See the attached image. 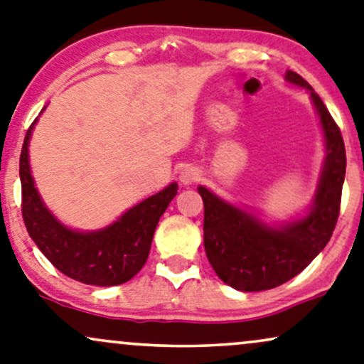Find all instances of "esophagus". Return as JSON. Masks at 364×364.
Instances as JSON below:
<instances>
[{"mask_svg":"<svg viewBox=\"0 0 364 364\" xmlns=\"http://www.w3.org/2000/svg\"><path fill=\"white\" fill-rule=\"evenodd\" d=\"M200 178V172L199 168L192 167V165H187V167H183L181 173H178V181L183 186H192L193 182H197Z\"/></svg>","mask_w":364,"mask_h":364,"instance_id":"1","label":"esophagus"}]
</instances>
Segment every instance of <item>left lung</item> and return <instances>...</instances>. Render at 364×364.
Listing matches in <instances>:
<instances>
[{"mask_svg": "<svg viewBox=\"0 0 364 364\" xmlns=\"http://www.w3.org/2000/svg\"><path fill=\"white\" fill-rule=\"evenodd\" d=\"M286 82L309 92L324 139L323 167L313 204L301 217L269 224L257 214L220 199L204 186V247L210 266L225 284L244 292L272 289L299 274L326 247L339 215L346 173V150L336 122L296 72Z\"/></svg>", "mask_w": 364, "mask_h": 364, "instance_id": "obj_1", "label": "left lung"}]
</instances>
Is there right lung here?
Listing matches in <instances>:
<instances>
[{
    "label": "right lung",
    "mask_w": 364,
    "mask_h": 364,
    "mask_svg": "<svg viewBox=\"0 0 364 364\" xmlns=\"http://www.w3.org/2000/svg\"><path fill=\"white\" fill-rule=\"evenodd\" d=\"M36 122L28 130L20 157L21 212L28 234L46 259L75 281L105 287L130 281L147 261L155 228L177 196V182L130 207L107 228H68L45 205L31 176L30 139Z\"/></svg>",
    "instance_id": "obj_1"
}]
</instances>
